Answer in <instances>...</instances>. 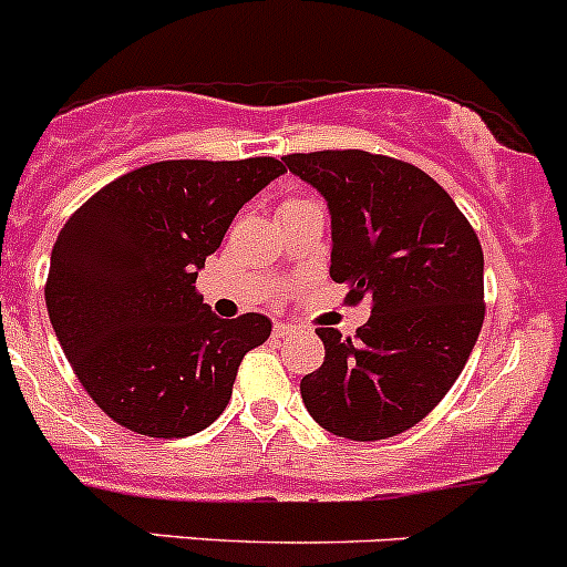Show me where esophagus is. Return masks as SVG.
<instances>
[{
    "label": "esophagus",
    "instance_id": "obj_1",
    "mask_svg": "<svg viewBox=\"0 0 567 567\" xmlns=\"http://www.w3.org/2000/svg\"><path fill=\"white\" fill-rule=\"evenodd\" d=\"M296 332V327L293 324H282V321H279V324H274V338H290Z\"/></svg>",
    "mask_w": 567,
    "mask_h": 567
}]
</instances>
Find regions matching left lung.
<instances>
[{
	"label": "left lung",
	"instance_id": "obj_1",
	"mask_svg": "<svg viewBox=\"0 0 567 567\" xmlns=\"http://www.w3.org/2000/svg\"><path fill=\"white\" fill-rule=\"evenodd\" d=\"M332 218L330 277L372 301L355 338L319 327L324 363L301 378L321 427L355 442L425 420L462 374L484 324V251L462 209L420 167L369 151L282 156Z\"/></svg>",
	"mask_w": 567,
	"mask_h": 567
}]
</instances>
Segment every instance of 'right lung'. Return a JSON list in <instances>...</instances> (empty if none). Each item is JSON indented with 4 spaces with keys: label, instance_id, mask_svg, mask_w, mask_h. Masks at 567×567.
Instances as JSON below:
<instances>
[{
    "label": "right lung",
    "instance_id": "obj_1",
    "mask_svg": "<svg viewBox=\"0 0 567 567\" xmlns=\"http://www.w3.org/2000/svg\"><path fill=\"white\" fill-rule=\"evenodd\" d=\"M282 173L274 156L153 162L63 224L47 310L81 385L116 425L182 439L224 414L237 367L268 341L271 321L218 319L195 279L240 206Z\"/></svg>",
    "mask_w": 567,
    "mask_h": 567
}]
</instances>
